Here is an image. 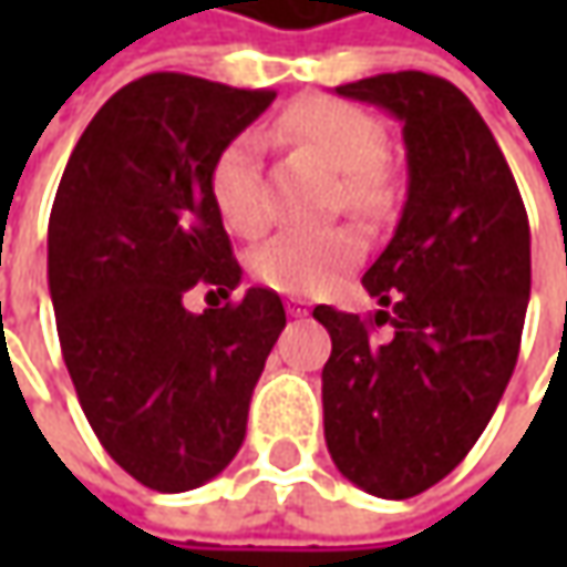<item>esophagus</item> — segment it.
Here are the masks:
<instances>
[{
    "label": "esophagus",
    "instance_id": "1",
    "mask_svg": "<svg viewBox=\"0 0 567 567\" xmlns=\"http://www.w3.org/2000/svg\"><path fill=\"white\" fill-rule=\"evenodd\" d=\"M287 312H290L293 318L309 316V299H302V296H290V299H287Z\"/></svg>",
    "mask_w": 567,
    "mask_h": 567
}]
</instances>
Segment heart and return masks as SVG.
Returning <instances> with one entry per match:
<instances>
[{"label": "heart", "instance_id": "1", "mask_svg": "<svg viewBox=\"0 0 567 567\" xmlns=\"http://www.w3.org/2000/svg\"><path fill=\"white\" fill-rule=\"evenodd\" d=\"M284 135L312 147L343 176V198L357 210H379L388 202L384 154L388 135L369 110L334 97H306L280 116ZM210 195L220 217L243 236L268 227L271 205L258 164V135H233L210 164ZM365 251L360 229H284L251 251V274L287 296H316L334 287L343 274L357 268Z\"/></svg>", "mask_w": 567, "mask_h": 567}]
</instances>
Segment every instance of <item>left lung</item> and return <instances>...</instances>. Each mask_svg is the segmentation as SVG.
<instances>
[{"mask_svg": "<svg viewBox=\"0 0 567 567\" xmlns=\"http://www.w3.org/2000/svg\"><path fill=\"white\" fill-rule=\"evenodd\" d=\"M398 116L406 205L362 277L379 312L316 306L324 442L379 498H413L457 467L502 401L530 299V224L489 125L464 91L425 72L340 84ZM392 324L388 339L374 328Z\"/></svg>", "mask_w": 567, "mask_h": 567, "instance_id": "8db88e82", "label": "left lung"}]
</instances>
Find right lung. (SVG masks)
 Wrapping results in <instances>:
<instances>
[{
	"label": "right lung",
	"mask_w": 567,
	"mask_h": 567,
	"mask_svg": "<svg viewBox=\"0 0 567 567\" xmlns=\"http://www.w3.org/2000/svg\"><path fill=\"white\" fill-rule=\"evenodd\" d=\"M274 97L183 72L138 78L100 106L55 192L47 271L62 360L100 445L147 489H195L236 457L287 324L265 287L202 316L183 302L198 284L239 287L207 176Z\"/></svg>",
	"instance_id": "add662e5"
}]
</instances>
